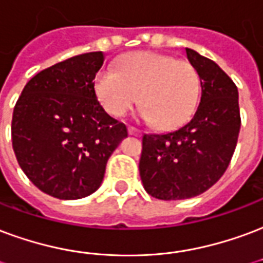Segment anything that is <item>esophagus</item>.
Instances as JSON below:
<instances>
[{
  "instance_id": "34e87169",
  "label": "esophagus",
  "mask_w": 263,
  "mask_h": 263,
  "mask_svg": "<svg viewBox=\"0 0 263 263\" xmlns=\"http://www.w3.org/2000/svg\"><path fill=\"white\" fill-rule=\"evenodd\" d=\"M128 134H129V135H134V137H139V135H141V131L137 129V128H134V126H128Z\"/></svg>"
}]
</instances>
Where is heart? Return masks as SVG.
<instances>
[{"label":"heart","mask_w":263,"mask_h":263,"mask_svg":"<svg viewBox=\"0 0 263 263\" xmlns=\"http://www.w3.org/2000/svg\"><path fill=\"white\" fill-rule=\"evenodd\" d=\"M96 92L106 111L124 116L139 102L141 117L160 129H173L190 120L201 93L199 73L188 61L156 54L132 52L116 71L104 69L96 79Z\"/></svg>","instance_id":"b5f03b06"}]
</instances>
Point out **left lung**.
<instances>
[{
	"mask_svg": "<svg viewBox=\"0 0 263 263\" xmlns=\"http://www.w3.org/2000/svg\"><path fill=\"white\" fill-rule=\"evenodd\" d=\"M201 81V102L185 125L142 138L139 174L149 195L180 201L215 185L230 164L240 134L238 90L216 62L185 48Z\"/></svg>",
	"mask_w": 263,
	"mask_h": 263,
	"instance_id": "1",
	"label": "left lung"
}]
</instances>
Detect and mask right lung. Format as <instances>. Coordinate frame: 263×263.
Returning <instances> with one entry per match:
<instances>
[{
    "instance_id": "right-lung-1",
    "label": "right lung",
    "mask_w": 263,
    "mask_h": 263,
    "mask_svg": "<svg viewBox=\"0 0 263 263\" xmlns=\"http://www.w3.org/2000/svg\"><path fill=\"white\" fill-rule=\"evenodd\" d=\"M102 51L43 69L26 83L12 116V147L39 190L58 199H81L100 186L108 157L128 137L125 124L104 111L95 78Z\"/></svg>"
}]
</instances>
